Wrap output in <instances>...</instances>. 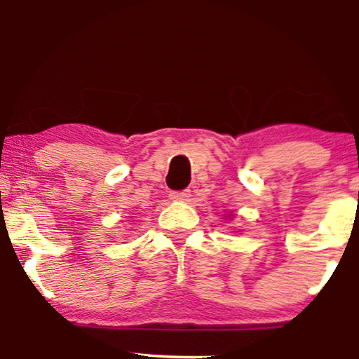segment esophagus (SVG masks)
Returning <instances> with one entry per match:
<instances>
[{
    "instance_id": "34e87169",
    "label": "esophagus",
    "mask_w": 359,
    "mask_h": 359,
    "mask_svg": "<svg viewBox=\"0 0 359 359\" xmlns=\"http://www.w3.org/2000/svg\"><path fill=\"white\" fill-rule=\"evenodd\" d=\"M189 197H191V191H184V192H177L172 196V199L175 201H189Z\"/></svg>"
}]
</instances>
